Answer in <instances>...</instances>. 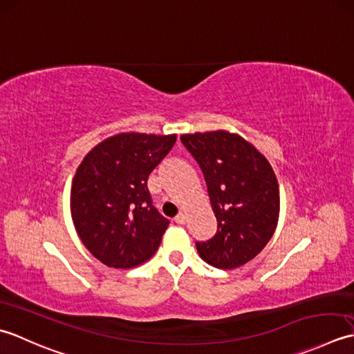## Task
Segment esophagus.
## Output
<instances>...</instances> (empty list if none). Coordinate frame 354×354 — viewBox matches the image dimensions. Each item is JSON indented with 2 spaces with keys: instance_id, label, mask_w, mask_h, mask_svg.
Masks as SVG:
<instances>
[{
  "instance_id": "obj_1",
  "label": "esophagus",
  "mask_w": 354,
  "mask_h": 354,
  "mask_svg": "<svg viewBox=\"0 0 354 354\" xmlns=\"http://www.w3.org/2000/svg\"><path fill=\"white\" fill-rule=\"evenodd\" d=\"M186 221H187V217H186L185 212H180L176 217V223H178V225H185Z\"/></svg>"
}]
</instances>
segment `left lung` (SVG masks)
I'll list each match as a JSON object with an SVG mask.
<instances>
[{"label":"left lung","mask_w":354,"mask_h":354,"mask_svg":"<svg viewBox=\"0 0 354 354\" xmlns=\"http://www.w3.org/2000/svg\"><path fill=\"white\" fill-rule=\"evenodd\" d=\"M180 139L203 171L218 223L214 238L196 243L198 255L214 268H241L264 249L278 226L275 172L268 158L236 133L217 129Z\"/></svg>","instance_id":"left-lung-1"}]
</instances>
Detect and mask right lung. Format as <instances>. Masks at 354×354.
Wrapping results in <instances>:
<instances>
[{"mask_svg": "<svg viewBox=\"0 0 354 354\" xmlns=\"http://www.w3.org/2000/svg\"><path fill=\"white\" fill-rule=\"evenodd\" d=\"M177 134L119 133L88 151L71 182L70 211L77 236L108 268L131 269L160 246L169 221L151 201L148 176Z\"/></svg>", "mask_w": 354, "mask_h": 354, "instance_id": "obj_1", "label": "right lung"}]
</instances>
